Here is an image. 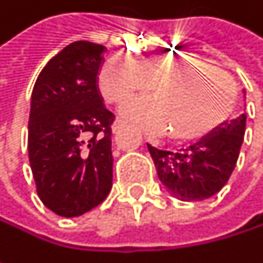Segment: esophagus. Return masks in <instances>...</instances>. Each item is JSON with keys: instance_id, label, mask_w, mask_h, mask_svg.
I'll use <instances>...</instances> for the list:
<instances>
[{"instance_id": "esophagus-1", "label": "esophagus", "mask_w": 263, "mask_h": 263, "mask_svg": "<svg viewBox=\"0 0 263 263\" xmlns=\"http://www.w3.org/2000/svg\"><path fill=\"white\" fill-rule=\"evenodd\" d=\"M125 125H126V122H123L122 119H117V120L114 122V125H112V132H119Z\"/></svg>"}]
</instances>
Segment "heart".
Listing matches in <instances>:
<instances>
[{
    "mask_svg": "<svg viewBox=\"0 0 263 263\" xmlns=\"http://www.w3.org/2000/svg\"><path fill=\"white\" fill-rule=\"evenodd\" d=\"M151 86L154 99L128 103L123 116L152 135L171 129L177 141L193 140L213 129L236 99V88L226 73L187 54H155L140 62L117 56L99 76L100 92L109 105H122Z\"/></svg>",
    "mask_w": 263,
    "mask_h": 263,
    "instance_id": "b5f03b06",
    "label": "heart"
}]
</instances>
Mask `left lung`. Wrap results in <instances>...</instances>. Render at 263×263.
<instances>
[{"label": "left lung", "instance_id": "1", "mask_svg": "<svg viewBox=\"0 0 263 263\" xmlns=\"http://www.w3.org/2000/svg\"><path fill=\"white\" fill-rule=\"evenodd\" d=\"M245 114L226 122L180 152L147 149L160 181L181 201H202L218 193L235 171L245 134Z\"/></svg>", "mask_w": 263, "mask_h": 263}]
</instances>
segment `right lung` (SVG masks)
Listing matches in <instances>:
<instances>
[{"mask_svg":"<svg viewBox=\"0 0 263 263\" xmlns=\"http://www.w3.org/2000/svg\"><path fill=\"white\" fill-rule=\"evenodd\" d=\"M105 47L76 41L48 61L31 92L28 160L36 192L64 218L97 207L112 187L111 125L99 71Z\"/></svg>","mask_w":263,"mask_h":263,"instance_id":"add662e5","label":"right lung"}]
</instances>
